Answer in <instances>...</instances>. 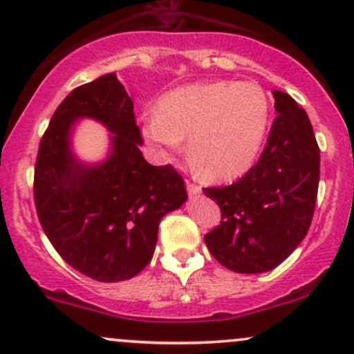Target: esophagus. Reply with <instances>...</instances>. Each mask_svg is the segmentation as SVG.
<instances>
[{
  "label": "esophagus",
  "instance_id": "esophagus-1",
  "mask_svg": "<svg viewBox=\"0 0 354 354\" xmlns=\"http://www.w3.org/2000/svg\"><path fill=\"white\" fill-rule=\"evenodd\" d=\"M186 189H188L189 196H198V194L201 193V186L194 185V183H191L189 180H186Z\"/></svg>",
  "mask_w": 354,
  "mask_h": 354
}]
</instances>
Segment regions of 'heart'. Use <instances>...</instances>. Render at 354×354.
Returning <instances> with one entry per match:
<instances>
[{
	"label": "heart",
	"instance_id": "1",
	"mask_svg": "<svg viewBox=\"0 0 354 354\" xmlns=\"http://www.w3.org/2000/svg\"><path fill=\"white\" fill-rule=\"evenodd\" d=\"M268 95L251 81H209L176 88L143 120L146 140L178 153L189 136V156L211 181L243 176L261 151L270 126Z\"/></svg>",
	"mask_w": 354,
	"mask_h": 354
}]
</instances>
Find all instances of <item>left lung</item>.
<instances>
[{"label": "left lung", "mask_w": 354, "mask_h": 354, "mask_svg": "<svg viewBox=\"0 0 354 354\" xmlns=\"http://www.w3.org/2000/svg\"><path fill=\"white\" fill-rule=\"evenodd\" d=\"M278 116L258 163L228 186L205 188L221 223L205 234L218 263L234 273H265L303 241L315 213L319 148L306 111L290 95L273 91Z\"/></svg>", "instance_id": "1"}]
</instances>
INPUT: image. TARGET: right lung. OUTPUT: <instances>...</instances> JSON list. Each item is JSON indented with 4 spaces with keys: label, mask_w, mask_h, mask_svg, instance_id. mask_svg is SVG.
I'll use <instances>...</instances> for the list:
<instances>
[{
    "label": "right lung",
    "mask_w": 354,
    "mask_h": 354,
    "mask_svg": "<svg viewBox=\"0 0 354 354\" xmlns=\"http://www.w3.org/2000/svg\"><path fill=\"white\" fill-rule=\"evenodd\" d=\"M116 73L75 88L53 115L35 165V206L53 248L76 271L103 283L133 278L151 261L158 226L188 198L171 165L153 166ZM78 117H95L115 135L104 164L83 167L69 149Z\"/></svg>",
    "instance_id": "right-lung-1"
}]
</instances>
